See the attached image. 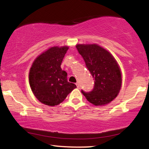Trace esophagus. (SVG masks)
I'll use <instances>...</instances> for the list:
<instances>
[{
    "label": "esophagus",
    "mask_w": 149,
    "mask_h": 149,
    "mask_svg": "<svg viewBox=\"0 0 149 149\" xmlns=\"http://www.w3.org/2000/svg\"><path fill=\"white\" fill-rule=\"evenodd\" d=\"M76 85H77V88H79V83H76Z\"/></svg>",
    "instance_id": "esophagus-1"
}]
</instances>
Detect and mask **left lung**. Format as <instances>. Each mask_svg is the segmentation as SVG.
<instances>
[{
    "instance_id": "left-lung-1",
    "label": "left lung",
    "mask_w": 149,
    "mask_h": 149,
    "mask_svg": "<svg viewBox=\"0 0 149 149\" xmlns=\"http://www.w3.org/2000/svg\"><path fill=\"white\" fill-rule=\"evenodd\" d=\"M76 47L94 79L92 91L81 92L95 106L107 104L117 96L121 87V72L114 57L96 44H78Z\"/></svg>"
}]
</instances>
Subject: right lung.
<instances>
[{
  "label": "right lung",
  "instance_id": "right-lung-1",
  "mask_svg": "<svg viewBox=\"0 0 149 149\" xmlns=\"http://www.w3.org/2000/svg\"><path fill=\"white\" fill-rule=\"evenodd\" d=\"M68 47H53L38 56L29 72V83L35 97L44 104L54 107L62 102L77 86L67 80L61 68Z\"/></svg>",
  "mask_w": 149,
  "mask_h": 149
}]
</instances>
